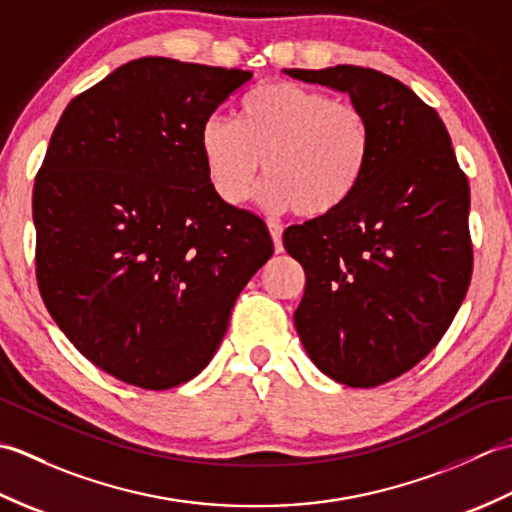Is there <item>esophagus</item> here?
Returning <instances> with one entry per match:
<instances>
[{"label":"esophagus","mask_w":512,"mask_h":512,"mask_svg":"<svg viewBox=\"0 0 512 512\" xmlns=\"http://www.w3.org/2000/svg\"><path fill=\"white\" fill-rule=\"evenodd\" d=\"M269 234H271V241H274V249L276 254L283 252V227H280L278 223H269Z\"/></svg>","instance_id":"obj_1"}]
</instances>
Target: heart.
Here are the masks:
<instances>
[{
    "label": "heart",
    "mask_w": 512,
    "mask_h": 512,
    "mask_svg": "<svg viewBox=\"0 0 512 512\" xmlns=\"http://www.w3.org/2000/svg\"><path fill=\"white\" fill-rule=\"evenodd\" d=\"M198 152L207 181L227 205L254 196L263 159L267 210L320 218L356 194L373 134L356 103L294 81H269L247 92L236 121L210 114L198 128Z\"/></svg>",
    "instance_id": "1"
}]
</instances>
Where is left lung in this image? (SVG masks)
I'll return each mask as SVG.
<instances>
[{"mask_svg": "<svg viewBox=\"0 0 512 512\" xmlns=\"http://www.w3.org/2000/svg\"><path fill=\"white\" fill-rule=\"evenodd\" d=\"M285 72L347 92L371 123L356 194L283 234L307 278L294 314L302 347L329 378L371 389L451 327L473 274L471 190L442 119L402 81L360 66Z\"/></svg>", "mask_w": 512, "mask_h": 512, "instance_id": "obj_1", "label": "left lung"}]
</instances>
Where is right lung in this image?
I'll return each mask as SVG.
<instances>
[{
  "instance_id": "1",
  "label": "right lung",
  "mask_w": 512,
  "mask_h": 512,
  "mask_svg": "<svg viewBox=\"0 0 512 512\" xmlns=\"http://www.w3.org/2000/svg\"><path fill=\"white\" fill-rule=\"evenodd\" d=\"M252 72L143 57L68 103L35 176L37 285L81 356L134 387L201 373L274 254L216 196L198 128Z\"/></svg>"
}]
</instances>
